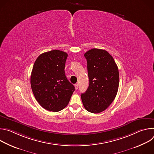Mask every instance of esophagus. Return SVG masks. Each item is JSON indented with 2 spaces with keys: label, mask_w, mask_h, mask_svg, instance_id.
Returning a JSON list of instances; mask_svg holds the SVG:
<instances>
[{
  "label": "esophagus",
  "mask_w": 154,
  "mask_h": 154,
  "mask_svg": "<svg viewBox=\"0 0 154 154\" xmlns=\"http://www.w3.org/2000/svg\"><path fill=\"white\" fill-rule=\"evenodd\" d=\"M75 88L76 90L78 89V84H77H77H75Z\"/></svg>",
  "instance_id": "1"
}]
</instances>
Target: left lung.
<instances>
[{"label":"left lung","instance_id":"left-lung-1","mask_svg":"<svg viewBox=\"0 0 154 154\" xmlns=\"http://www.w3.org/2000/svg\"><path fill=\"white\" fill-rule=\"evenodd\" d=\"M87 61L89 86L81 94L88 112L99 113L110 105L118 93L119 75L117 65L107 51L92 49L84 54Z\"/></svg>","mask_w":154,"mask_h":154}]
</instances>
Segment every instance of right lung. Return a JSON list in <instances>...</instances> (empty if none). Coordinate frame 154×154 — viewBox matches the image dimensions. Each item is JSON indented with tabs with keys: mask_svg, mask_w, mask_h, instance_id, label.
I'll list each match as a JSON object with an SVG mask.
<instances>
[{
	"mask_svg": "<svg viewBox=\"0 0 154 154\" xmlns=\"http://www.w3.org/2000/svg\"><path fill=\"white\" fill-rule=\"evenodd\" d=\"M67 53L53 50L45 52L36 60L30 77L34 96L48 111L59 112L66 106L75 90L65 75Z\"/></svg>",
	"mask_w": 154,
	"mask_h": 154,
	"instance_id": "add662e5",
	"label": "right lung"
}]
</instances>
